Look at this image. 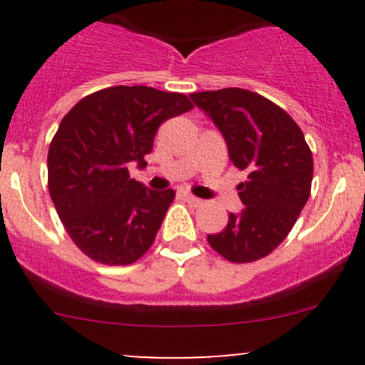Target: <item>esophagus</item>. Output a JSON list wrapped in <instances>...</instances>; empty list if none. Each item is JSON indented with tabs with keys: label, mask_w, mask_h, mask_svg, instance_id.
Segmentation results:
<instances>
[{
	"label": "esophagus",
	"mask_w": 365,
	"mask_h": 365,
	"mask_svg": "<svg viewBox=\"0 0 365 365\" xmlns=\"http://www.w3.org/2000/svg\"><path fill=\"white\" fill-rule=\"evenodd\" d=\"M180 197H182L183 201H187V203H190L192 206L203 205V200H200V197L192 196V194H189V192H182V194H180Z\"/></svg>",
	"instance_id": "obj_1"
}]
</instances>
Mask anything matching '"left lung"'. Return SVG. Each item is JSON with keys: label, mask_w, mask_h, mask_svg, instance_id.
Segmentation results:
<instances>
[{"label": "left lung", "mask_w": 365, "mask_h": 365, "mask_svg": "<svg viewBox=\"0 0 365 365\" xmlns=\"http://www.w3.org/2000/svg\"><path fill=\"white\" fill-rule=\"evenodd\" d=\"M190 98L224 135L235 168L247 171L237 187L245 208L230 213L220 233L208 235L210 247L233 263L261 259L288 237L311 196L312 153L304 132L254 91L224 88Z\"/></svg>", "instance_id": "8db88e82"}]
</instances>
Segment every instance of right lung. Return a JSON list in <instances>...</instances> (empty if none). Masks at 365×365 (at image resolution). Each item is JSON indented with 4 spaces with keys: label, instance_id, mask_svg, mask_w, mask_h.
I'll list each match as a JSON object with an SVG mask.
<instances>
[{
    "label": "right lung",
    "instance_id": "1",
    "mask_svg": "<svg viewBox=\"0 0 365 365\" xmlns=\"http://www.w3.org/2000/svg\"><path fill=\"white\" fill-rule=\"evenodd\" d=\"M183 93L111 86L81 98L47 153V185L73 244L102 264L138 261L157 237L175 190L146 189L128 164L146 165L162 121L190 111Z\"/></svg>",
    "mask_w": 365,
    "mask_h": 365
}]
</instances>
